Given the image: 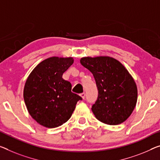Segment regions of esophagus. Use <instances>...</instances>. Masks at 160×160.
<instances>
[{"label": "esophagus", "instance_id": "obj_1", "mask_svg": "<svg viewBox=\"0 0 160 160\" xmlns=\"http://www.w3.org/2000/svg\"><path fill=\"white\" fill-rule=\"evenodd\" d=\"M85 93H82V94H80V97L82 98L83 99H85Z\"/></svg>", "mask_w": 160, "mask_h": 160}]
</instances>
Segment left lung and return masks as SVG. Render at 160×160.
<instances>
[{"label": "left lung", "mask_w": 160, "mask_h": 160, "mask_svg": "<svg viewBox=\"0 0 160 160\" xmlns=\"http://www.w3.org/2000/svg\"><path fill=\"white\" fill-rule=\"evenodd\" d=\"M80 63L93 73L99 91L92 108L96 118L109 125L126 121L137 102V84L128 70L110 56H87Z\"/></svg>", "instance_id": "8db88e82"}]
</instances>
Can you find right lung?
I'll use <instances>...</instances> for the list:
<instances>
[{"instance_id": "1", "label": "right lung", "mask_w": 160, "mask_h": 160, "mask_svg": "<svg viewBox=\"0 0 160 160\" xmlns=\"http://www.w3.org/2000/svg\"><path fill=\"white\" fill-rule=\"evenodd\" d=\"M73 57L52 56L41 61L27 78L23 99L28 112L39 124L55 128L72 117L82 97L72 92V84L62 78Z\"/></svg>"}]
</instances>
